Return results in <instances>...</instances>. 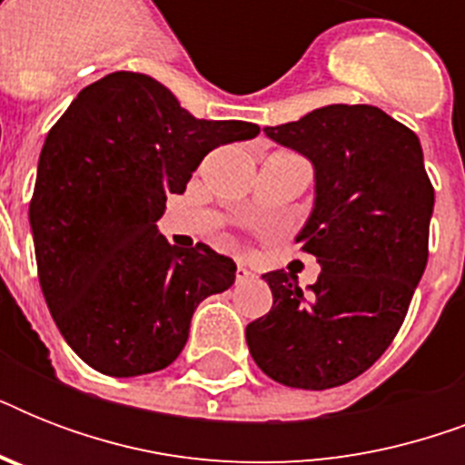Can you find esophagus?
<instances>
[{
  "instance_id": "1",
  "label": "esophagus",
  "mask_w": 465,
  "mask_h": 465,
  "mask_svg": "<svg viewBox=\"0 0 465 465\" xmlns=\"http://www.w3.org/2000/svg\"><path fill=\"white\" fill-rule=\"evenodd\" d=\"M248 280H253V272L248 268H243V265H239V268H236V284H243L248 282Z\"/></svg>"
}]
</instances>
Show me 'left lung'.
<instances>
[{
    "mask_svg": "<svg viewBox=\"0 0 465 465\" xmlns=\"http://www.w3.org/2000/svg\"><path fill=\"white\" fill-rule=\"evenodd\" d=\"M262 133L313 166L297 243L321 275L306 290L284 270L262 275L272 309L246 325L248 350L277 383L342 386L386 352L425 272L434 188L422 147L376 105H323Z\"/></svg>",
    "mask_w": 465,
    "mask_h": 465,
    "instance_id": "obj_1",
    "label": "left lung"
}]
</instances>
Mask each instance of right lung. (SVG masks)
<instances>
[{
  "instance_id": "obj_1",
  "label": "right lung",
  "mask_w": 465,
  "mask_h": 465,
  "mask_svg": "<svg viewBox=\"0 0 465 465\" xmlns=\"http://www.w3.org/2000/svg\"><path fill=\"white\" fill-rule=\"evenodd\" d=\"M243 120H197L147 74L89 84L47 133L28 207L38 280L67 345L108 376L168 367L190 318L236 262L171 246L156 222L212 149L253 140Z\"/></svg>"
}]
</instances>
